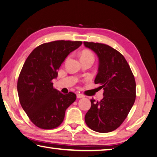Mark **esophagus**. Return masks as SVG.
Instances as JSON below:
<instances>
[{
    "label": "esophagus",
    "mask_w": 157,
    "mask_h": 157,
    "mask_svg": "<svg viewBox=\"0 0 157 157\" xmlns=\"http://www.w3.org/2000/svg\"><path fill=\"white\" fill-rule=\"evenodd\" d=\"M85 96L84 95L82 94H78L77 95H76V98H85Z\"/></svg>",
    "instance_id": "esophagus-1"
}]
</instances>
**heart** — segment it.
Masks as SVG:
<instances>
[{"instance_id": "heart-1", "label": "heart", "mask_w": 157, "mask_h": 157, "mask_svg": "<svg viewBox=\"0 0 157 157\" xmlns=\"http://www.w3.org/2000/svg\"><path fill=\"white\" fill-rule=\"evenodd\" d=\"M80 57H81V60L83 59H91V60H94V54H93L90 51L88 50H85L82 51V52L80 54Z\"/></svg>"}]
</instances>
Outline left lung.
I'll use <instances>...</instances> for the list:
<instances>
[{"label":"left lung","mask_w":157,"mask_h":157,"mask_svg":"<svg viewBox=\"0 0 157 157\" xmlns=\"http://www.w3.org/2000/svg\"><path fill=\"white\" fill-rule=\"evenodd\" d=\"M98 57L95 83L104 89L100 101L91 100L85 121L91 129L108 133L123 123L136 100V81L122 54L106 44L83 42Z\"/></svg>","instance_id":"left-lung-1"}]
</instances>
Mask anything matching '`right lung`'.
Returning a JSON list of instances; mask_svg holds the SVG:
<instances>
[{"label": "right lung", "instance_id": "right-lung-1", "mask_svg": "<svg viewBox=\"0 0 157 157\" xmlns=\"http://www.w3.org/2000/svg\"><path fill=\"white\" fill-rule=\"evenodd\" d=\"M82 44L81 41L56 40L40 44L28 57L17 81V93L22 108L38 127L52 129L63 122L65 112L76 100L72 92L63 94L54 89L65 59Z\"/></svg>", "mask_w": 157, "mask_h": 157}]
</instances>
